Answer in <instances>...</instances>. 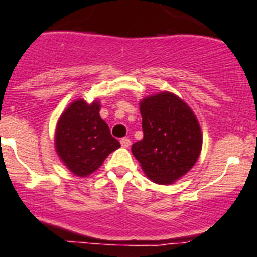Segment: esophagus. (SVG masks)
<instances>
[{
    "label": "esophagus",
    "mask_w": 257,
    "mask_h": 257,
    "mask_svg": "<svg viewBox=\"0 0 257 257\" xmlns=\"http://www.w3.org/2000/svg\"><path fill=\"white\" fill-rule=\"evenodd\" d=\"M120 143H121V146H123L124 149H128L129 146H131V140H129L128 137H124L120 140Z\"/></svg>",
    "instance_id": "esophagus-1"
}]
</instances>
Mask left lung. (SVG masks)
I'll use <instances>...</instances> for the list:
<instances>
[{
    "label": "left lung",
    "instance_id": "left-lung-1",
    "mask_svg": "<svg viewBox=\"0 0 257 257\" xmlns=\"http://www.w3.org/2000/svg\"><path fill=\"white\" fill-rule=\"evenodd\" d=\"M142 141L132 146L145 174L157 184H172L188 173L202 149V133L195 112L170 92L140 102Z\"/></svg>",
    "mask_w": 257,
    "mask_h": 257
}]
</instances>
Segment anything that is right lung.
Masks as SVG:
<instances>
[{
	"instance_id": "1",
	"label": "right lung",
	"mask_w": 257,
	"mask_h": 257,
	"mask_svg": "<svg viewBox=\"0 0 257 257\" xmlns=\"http://www.w3.org/2000/svg\"><path fill=\"white\" fill-rule=\"evenodd\" d=\"M100 102H71L61 114L55 133V149L64 165L78 177H87L120 147L100 116Z\"/></svg>"
}]
</instances>
